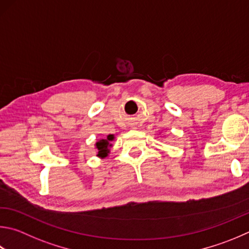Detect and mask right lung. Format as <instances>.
<instances>
[{
  "mask_svg": "<svg viewBox=\"0 0 249 249\" xmlns=\"http://www.w3.org/2000/svg\"><path fill=\"white\" fill-rule=\"evenodd\" d=\"M115 139L114 135H107L106 138H101L99 139L94 143V148H96L97 150V157L100 158V159H105V158L109 157L110 155V148L113 146L111 143L113 140Z\"/></svg>",
  "mask_w": 249,
  "mask_h": 249,
  "instance_id": "1",
  "label": "right lung"
}]
</instances>
